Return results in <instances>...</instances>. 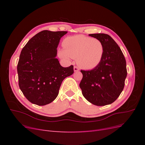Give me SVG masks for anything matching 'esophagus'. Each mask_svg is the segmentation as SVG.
I'll return each instance as SVG.
<instances>
[{"label": "esophagus", "mask_w": 145, "mask_h": 145, "mask_svg": "<svg viewBox=\"0 0 145 145\" xmlns=\"http://www.w3.org/2000/svg\"><path fill=\"white\" fill-rule=\"evenodd\" d=\"M78 70H79V68H78L77 66H74V71H75V72H77V71H78Z\"/></svg>", "instance_id": "34e87169"}]
</instances>
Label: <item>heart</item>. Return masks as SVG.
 Instances as JSON below:
<instances>
[{"label": "heart", "mask_w": 145, "mask_h": 145, "mask_svg": "<svg viewBox=\"0 0 145 145\" xmlns=\"http://www.w3.org/2000/svg\"><path fill=\"white\" fill-rule=\"evenodd\" d=\"M63 49L58 51L61 58H77L80 67L93 69L100 63L104 54L103 43L95 38L76 35L65 38L63 41Z\"/></svg>", "instance_id": "b5f03b06"}]
</instances>
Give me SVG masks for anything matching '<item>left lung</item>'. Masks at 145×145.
Wrapping results in <instances>:
<instances>
[{
    "label": "left lung",
    "instance_id": "obj_1",
    "mask_svg": "<svg viewBox=\"0 0 145 145\" xmlns=\"http://www.w3.org/2000/svg\"><path fill=\"white\" fill-rule=\"evenodd\" d=\"M89 36L103 43L104 54L94 69L81 70L83 77L80 88L88 102L97 106H105L114 102L124 88L127 76L126 60L120 47L110 36L103 33Z\"/></svg>",
    "mask_w": 145,
    "mask_h": 145
}]
</instances>
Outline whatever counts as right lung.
I'll return each mask as SVG.
<instances>
[{
    "instance_id": "right-lung-1",
    "label": "right lung",
    "mask_w": 145,
    "mask_h": 145,
    "mask_svg": "<svg viewBox=\"0 0 145 145\" xmlns=\"http://www.w3.org/2000/svg\"><path fill=\"white\" fill-rule=\"evenodd\" d=\"M67 33L43 30L22 50L17 67L19 85L31 103L43 106L52 102L63 80L74 73L73 65L62 67L56 58L60 39Z\"/></svg>"
}]
</instances>
